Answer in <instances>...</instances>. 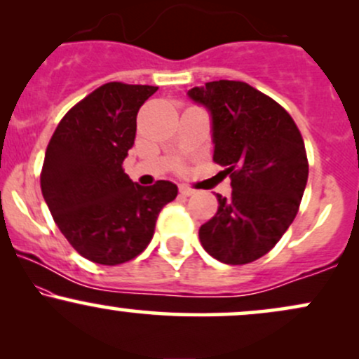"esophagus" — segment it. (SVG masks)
<instances>
[{
  "mask_svg": "<svg viewBox=\"0 0 359 359\" xmlns=\"http://www.w3.org/2000/svg\"><path fill=\"white\" fill-rule=\"evenodd\" d=\"M179 191L185 197H191V196H194V194H196V191H194V189H191V187H187V185H180Z\"/></svg>",
  "mask_w": 359,
  "mask_h": 359,
  "instance_id": "esophagus-1",
  "label": "esophagus"
}]
</instances>
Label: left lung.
<instances>
[{
  "mask_svg": "<svg viewBox=\"0 0 359 359\" xmlns=\"http://www.w3.org/2000/svg\"><path fill=\"white\" fill-rule=\"evenodd\" d=\"M189 100L211 116L212 160L231 177V196L216 194L217 212L199 240L226 265L255 262L295 219L307 185L302 135L278 102L240 81L192 88Z\"/></svg>",
  "mask_w": 359,
  "mask_h": 359,
  "instance_id": "left-lung-1",
  "label": "left lung"
}]
</instances>
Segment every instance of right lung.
Returning a JSON list of instances; mask_svg holds the SVG:
<instances>
[{
    "label": "right lung",
    "instance_id": "obj_1",
    "mask_svg": "<svg viewBox=\"0 0 359 359\" xmlns=\"http://www.w3.org/2000/svg\"><path fill=\"white\" fill-rule=\"evenodd\" d=\"M158 88L108 82L62 118L45 151L43 199L77 253L100 265L138 257L177 185L143 187L123 170L135 145L138 109Z\"/></svg>",
    "mask_w": 359,
    "mask_h": 359
}]
</instances>
